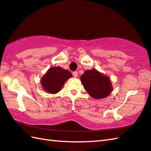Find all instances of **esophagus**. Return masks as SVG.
Segmentation results:
<instances>
[{"label": "esophagus", "mask_w": 151, "mask_h": 151, "mask_svg": "<svg viewBox=\"0 0 151 151\" xmlns=\"http://www.w3.org/2000/svg\"><path fill=\"white\" fill-rule=\"evenodd\" d=\"M73 75L75 76V77H77V76H78V72L77 71H74L73 73Z\"/></svg>", "instance_id": "obj_1"}]
</instances>
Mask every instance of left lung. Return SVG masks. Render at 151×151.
Segmentation results:
<instances>
[{
  "label": "left lung",
  "mask_w": 151,
  "mask_h": 151,
  "mask_svg": "<svg viewBox=\"0 0 151 151\" xmlns=\"http://www.w3.org/2000/svg\"><path fill=\"white\" fill-rule=\"evenodd\" d=\"M81 80L86 91L93 99H104L113 91L110 77L95 69L86 70Z\"/></svg>",
  "instance_id": "left-lung-1"
}]
</instances>
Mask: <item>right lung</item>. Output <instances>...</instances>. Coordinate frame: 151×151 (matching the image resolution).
<instances>
[{"mask_svg":"<svg viewBox=\"0 0 151 151\" xmlns=\"http://www.w3.org/2000/svg\"><path fill=\"white\" fill-rule=\"evenodd\" d=\"M72 77V74L68 70L62 67H50L41 79V85L45 91L51 94L59 92L65 82Z\"/></svg>","mask_w":151,"mask_h":151,"instance_id":"add662e5","label":"right lung"}]
</instances>
